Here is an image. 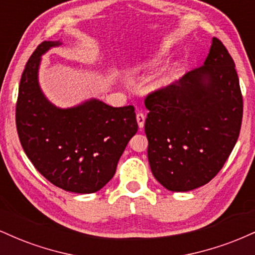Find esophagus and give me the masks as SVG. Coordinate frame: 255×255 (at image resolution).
Wrapping results in <instances>:
<instances>
[{"mask_svg": "<svg viewBox=\"0 0 255 255\" xmlns=\"http://www.w3.org/2000/svg\"><path fill=\"white\" fill-rule=\"evenodd\" d=\"M136 122L139 128H144L145 126V115L142 113H137L136 114Z\"/></svg>", "mask_w": 255, "mask_h": 255, "instance_id": "obj_1", "label": "esophagus"}]
</instances>
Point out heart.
I'll return each mask as SVG.
<instances>
[{"instance_id": "heart-1", "label": "heart", "mask_w": 255, "mask_h": 255, "mask_svg": "<svg viewBox=\"0 0 255 255\" xmlns=\"http://www.w3.org/2000/svg\"><path fill=\"white\" fill-rule=\"evenodd\" d=\"M159 61H160V55H154V56L148 58L147 61H145V62H142L141 64H139V66L135 67V68H134V72H140V71H146V69L156 68L158 63H159ZM174 79H175V72L172 71V69H169L168 72H165L164 74L160 75V77L154 81L153 89L156 90L164 89V87L169 86V85L174 81Z\"/></svg>"}]
</instances>
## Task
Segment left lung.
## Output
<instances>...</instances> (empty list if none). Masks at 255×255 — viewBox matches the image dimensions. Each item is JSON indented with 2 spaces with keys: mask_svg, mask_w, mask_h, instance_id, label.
<instances>
[{
  "mask_svg": "<svg viewBox=\"0 0 255 255\" xmlns=\"http://www.w3.org/2000/svg\"><path fill=\"white\" fill-rule=\"evenodd\" d=\"M145 121L152 174L171 192L212 180L230 156L241 129V90L235 63L212 38L204 64L147 96Z\"/></svg>",
  "mask_w": 255,
  "mask_h": 255,
  "instance_id": "1",
  "label": "left lung"
}]
</instances>
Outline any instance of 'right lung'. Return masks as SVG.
I'll return each instance as SVG.
<instances>
[{
  "label": "right lung",
  "mask_w": 255,
  "mask_h": 255,
  "mask_svg": "<svg viewBox=\"0 0 255 255\" xmlns=\"http://www.w3.org/2000/svg\"><path fill=\"white\" fill-rule=\"evenodd\" d=\"M62 45L43 42L26 63L16 103L20 142L32 164L48 181L67 192L90 194L115 175L120 157L137 131L131 105L113 108L90 98L60 108L45 97L39 85L42 56Z\"/></svg>",
  "instance_id": "obj_1"
}]
</instances>
